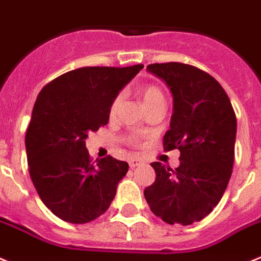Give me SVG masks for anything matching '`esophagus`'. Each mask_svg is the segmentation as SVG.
<instances>
[{
  "label": "esophagus",
  "instance_id": "1",
  "mask_svg": "<svg viewBox=\"0 0 261 261\" xmlns=\"http://www.w3.org/2000/svg\"><path fill=\"white\" fill-rule=\"evenodd\" d=\"M128 163H129V167L136 168L141 164V160H140V159H136V157H130V159L128 160Z\"/></svg>",
  "mask_w": 261,
  "mask_h": 261
}]
</instances>
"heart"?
Segmentation results:
<instances>
[{"label":"heart","mask_w":261,"mask_h":261,"mask_svg":"<svg viewBox=\"0 0 261 261\" xmlns=\"http://www.w3.org/2000/svg\"><path fill=\"white\" fill-rule=\"evenodd\" d=\"M139 94L141 101H143L144 107H145L146 109H150V108L156 107V105H165L164 92L157 87V85H154V84H146V85H143V87L139 89ZM120 102H121V96L118 94V96H116L115 98H113V101H112L111 108H109V115H115ZM130 141H132L133 144H136L139 140L136 139V137H132Z\"/></svg>","instance_id":"heart-1"}]
</instances>
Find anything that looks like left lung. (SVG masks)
<instances>
[{"label": "left lung", "mask_w": 261, "mask_h": 261, "mask_svg": "<svg viewBox=\"0 0 261 261\" xmlns=\"http://www.w3.org/2000/svg\"><path fill=\"white\" fill-rule=\"evenodd\" d=\"M173 96L171 128L164 150H180L172 169L156 161V180L144 191L146 203L168 224L203 220L223 197L234 160L236 115L229 97L211 74L181 62L150 64Z\"/></svg>", "instance_id": "1"}]
</instances>
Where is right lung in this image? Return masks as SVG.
Masks as SVG:
<instances>
[{
	"mask_svg": "<svg viewBox=\"0 0 261 261\" xmlns=\"http://www.w3.org/2000/svg\"><path fill=\"white\" fill-rule=\"evenodd\" d=\"M144 68L88 66L64 73L38 94L25 136L30 178L42 203L61 220L85 224L115 199L128 163H92L85 139L109 121L120 90Z\"/></svg>",
	"mask_w": 261,
	"mask_h": 261,
	"instance_id": "right-lung-1",
	"label": "right lung"
}]
</instances>
